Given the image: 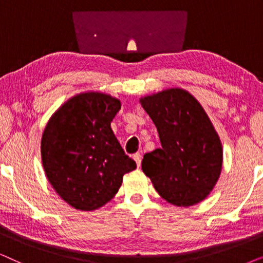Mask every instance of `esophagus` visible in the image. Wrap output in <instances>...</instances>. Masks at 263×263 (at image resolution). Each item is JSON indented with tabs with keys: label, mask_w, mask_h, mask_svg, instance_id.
<instances>
[{
	"label": "esophagus",
	"mask_w": 263,
	"mask_h": 263,
	"mask_svg": "<svg viewBox=\"0 0 263 263\" xmlns=\"http://www.w3.org/2000/svg\"><path fill=\"white\" fill-rule=\"evenodd\" d=\"M133 158H134V160L136 161V164H138V166L140 167V165H141V153H135L134 156H133Z\"/></svg>",
	"instance_id": "34e87169"
}]
</instances>
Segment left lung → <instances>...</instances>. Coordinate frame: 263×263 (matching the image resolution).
<instances>
[{"label": "left lung", "mask_w": 263, "mask_h": 263, "mask_svg": "<svg viewBox=\"0 0 263 263\" xmlns=\"http://www.w3.org/2000/svg\"><path fill=\"white\" fill-rule=\"evenodd\" d=\"M141 104L161 143L143 156L142 171L172 204L193 206L206 199L220 176L222 148L202 106L179 88L146 97Z\"/></svg>", "instance_id": "8db88e82"}]
</instances>
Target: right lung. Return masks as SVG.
<instances>
[{"label":"right lung","instance_id":"right-lung-1","mask_svg":"<svg viewBox=\"0 0 263 263\" xmlns=\"http://www.w3.org/2000/svg\"><path fill=\"white\" fill-rule=\"evenodd\" d=\"M120 100L82 93L56 111L42 138V160L56 193L77 210L92 211L112 199L123 175L136 168L111 129Z\"/></svg>","mask_w":263,"mask_h":263}]
</instances>
